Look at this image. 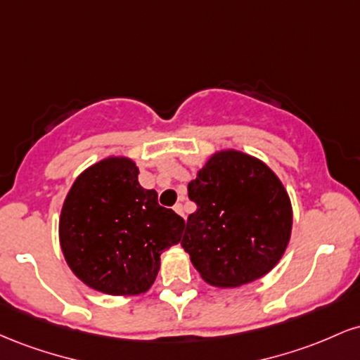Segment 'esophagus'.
Listing matches in <instances>:
<instances>
[{
  "mask_svg": "<svg viewBox=\"0 0 360 360\" xmlns=\"http://www.w3.org/2000/svg\"><path fill=\"white\" fill-rule=\"evenodd\" d=\"M174 212H176L177 214H181V217H183V218H186V217H184V208H183V205H181V203H177V205L174 206Z\"/></svg>",
  "mask_w": 360,
  "mask_h": 360,
  "instance_id": "1",
  "label": "esophagus"
}]
</instances>
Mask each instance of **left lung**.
Instances as JSON below:
<instances>
[{
    "label": "left lung",
    "instance_id": "left-lung-1",
    "mask_svg": "<svg viewBox=\"0 0 360 360\" xmlns=\"http://www.w3.org/2000/svg\"><path fill=\"white\" fill-rule=\"evenodd\" d=\"M198 210L181 245L214 288L254 283L276 267L291 238L292 208L276 172L235 148L213 152L188 184Z\"/></svg>",
    "mask_w": 360,
    "mask_h": 360
}]
</instances>
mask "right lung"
<instances>
[{"label": "right lung", "mask_w": 360, "mask_h": 360, "mask_svg": "<svg viewBox=\"0 0 360 360\" xmlns=\"http://www.w3.org/2000/svg\"><path fill=\"white\" fill-rule=\"evenodd\" d=\"M184 220L157 203L125 155L98 160L76 177L59 218V242L69 269L94 291L111 296L147 292L160 254L181 242Z\"/></svg>", "instance_id": "obj_1"}]
</instances>
